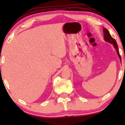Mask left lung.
Segmentation results:
<instances>
[{
	"instance_id": "8db88e82",
	"label": "left lung",
	"mask_w": 125,
	"mask_h": 125,
	"mask_svg": "<svg viewBox=\"0 0 125 125\" xmlns=\"http://www.w3.org/2000/svg\"><path fill=\"white\" fill-rule=\"evenodd\" d=\"M103 31H104V40H105V42H108L109 43L112 44L113 45L114 47L115 48L116 51H117V53L118 54V56L120 59V61L121 62V57L120 54H119V49H118V46L117 45V42L115 39H114L113 37H112V36L110 35V33H109V31L106 29L105 28H103Z\"/></svg>"
}]
</instances>
